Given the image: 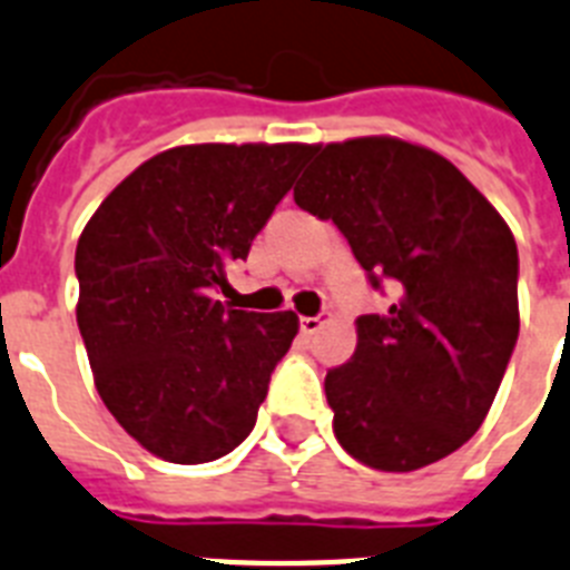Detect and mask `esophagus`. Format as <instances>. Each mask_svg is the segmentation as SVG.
I'll return each instance as SVG.
<instances>
[{
    "label": "esophagus",
    "instance_id": "1",
    "mask_svg": "<svg viewBox=\"0 0 570 570\" xmlns=\"http://www.w3.org/2000/svg\"><path fill=\"white\" fill-rule=\"evenodd\" d=\"M326 323H328L326 314H317V317H303V320H299V328H303V335L312 337V335H317L320 328L326 326Z\"/></svg>",
    "mask_w": 570,
    "mask_h": 570
}]
</instances>
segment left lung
Wrapping results in <instances>:
<instances>
[{"mask_svg":"<svg viewBox=\"0 0 570 570\" xmlns=\"http://www.w3.org/2000/svg\"><path fill=\"white\" fill-rule=\"evenodd\" d=\"M299 209L337 224L387 314L355 320V355L326 375L335 436L358 463L413 472L474 436L519 337V250L454 163L396 136L314 145Z\"/></svg>","mask_w":570,"mask_h":570,"instance_id":"1","label":"left lung"}]
</instances>
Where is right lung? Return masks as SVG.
<instances>
[{"instance_id": "obj_1", "label": "right lung", "mask_w": 570, "mask_h": 570, "mask_svg": "<svg viewBox=\"0 0 570 570\" xmlns=\"http://www.w3.org/2000/svg\"><path fill=\"white\" fill-rule=\"evenodd\" d=\"M314 154L303 142L177 145L101 200L78 250V328L101 402L168 463L244 443L271 373L299 332L212 296Z\"/></svg>"}]
</instances>
